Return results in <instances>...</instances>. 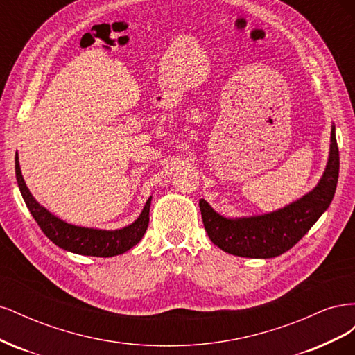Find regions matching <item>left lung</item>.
I'll return each instance as SVG.
<instances>
[{"label":"left lung","mask_w":355,"mask_h":355,"mask_svg":"<svg viewBox=\"0 0 355 355\" xmlns=\"http://www.w3.org/2000/svg\"><path fill=\"white\" fill-rule=\"evenodd\" d=\"M339 176V149L335 125L330 133V153L317 187L288 206L250 218H225L207 201L200 200V210L209 239L223 252L243 257L280 256L304 237L333 200Z\"/></svg>","instance_id":"obj_1"}]
</instances>
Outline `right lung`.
Segmentation results:
<instances>
[{
  "mask_svg": "<svg viewBox=\"0 0 355 355\" xmlns=\"http://www.w3.org/2000/svg\"><path fill=\"white\" fill-rule=\"evenodd\" d=\"M16 179L17 185L22 194L26 207L29 209L32 218L35 219L41 231L47 235L56 245L62 247L63 250H68L77 254L84 256H98V257H111L121 254L130 250L142 240L144 234L146 232L149 223V207H151V197L148 198L142 213L139 218L120 230H98V228H85L77 227L63 222L62 219L51 214L47 209L40 206L38 201L32 197L29 192L22 171H20L19 157L16 154Z\"/></svg>",
  "mask_w": 355,
  "mask_h": 355,
  "instance_id": "right-lung-1",
  "label": "right lung"
}]
</instances>
